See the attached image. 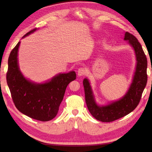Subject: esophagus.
Returning a JSON list of instances; mask_svg holds the SVG:
<instances>
[{"instance_id":"esophagus-1","label":"esophagus","mask_w":152,"mask_h":152,"mask_svg":"<svg viewBox=\"0 0 152 152\" xmlns=\"http://www.w3.org/2000/svg\"><path fill=\"white\" fill-rule=\"evenodd\" d=\"M86 73V70L85 68H83V67L79 68L78 70V75L79 76L85 75Z\"/></svg>"}]
</instances>
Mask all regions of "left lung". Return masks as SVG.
I'll use <instances>...</instances> for the list:
<instances>
[{
    "label": "left lung",
    "instance_id": "obj_1",
    "mask_svg": "<svg viewBox=\"0 0 152 152\" xmlns=\"http://www.w3.org/2000/svg\"><path fill=\"white\" fill-rule=\"evenodd\" d=\"M124 40H129L133 47L137 64L133 83L124 97L107 106H99L95 101L88 80L85 78L83 81L86 102L89 111L96 119L102 122L114 121L133 111L139 104L147 83L148 62L142 46L137 38L129 32L125 33Z\"/></svg>",
    "mask_w": 152,
    "mask_h": 152
}]
</instances>
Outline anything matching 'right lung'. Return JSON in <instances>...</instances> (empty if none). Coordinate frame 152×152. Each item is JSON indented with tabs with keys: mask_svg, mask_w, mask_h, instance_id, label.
I'll return each mask as SVG.
<instances>
[{
	"mask_svg": "<svg viewBox=\"0 0 152 152\" xmlns=\"http://www.w3.org/2000/svg\"><path fill=\"white\" fill-rule=\"evenodd\" d=\"M37 30L30 31L23 37ZM20 42L14 48L8 58L6 81L12 99L19 112L41 121H48L57 114L69 83L76 80L74 71L59 74L50 82L37 84L25 79L19 69L18 51Z\"/></svg>",
	"mask_w": 152,
	"mask_h": 152,
	"instance_id": "add662e5",
	"label": "right lung"
}]
</instances>
